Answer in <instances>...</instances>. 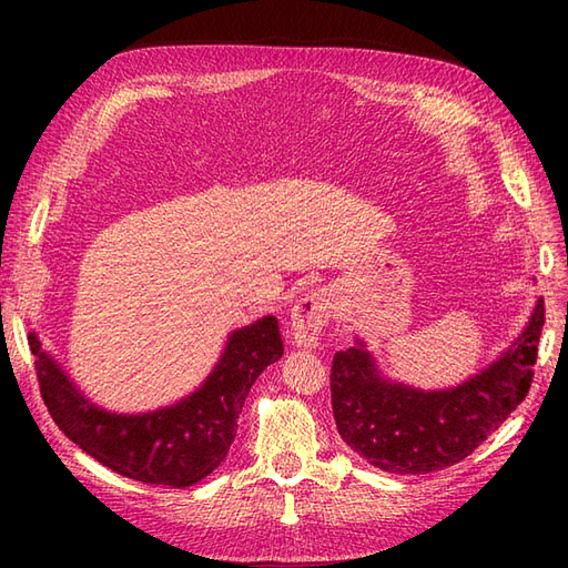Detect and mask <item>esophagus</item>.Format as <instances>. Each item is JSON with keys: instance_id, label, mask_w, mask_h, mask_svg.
Wrapping results in <instances>:
<instances>
[{"instance_id": "1", "label": "esophagus", "mask_w": 568, "mask_h": 568, "mask_svg": "<svg viewBox=\"0 0 568 568\" xmlns=\"http://www.w3.org/2000/svg\"><path fill=\"white\" fill-rule=\"evenodd\" d=\"M332 315L334 296L326 288H317L311 296L301 298L291 307V343H296L298 348H315Z\"/></svg>"}]
</instances>
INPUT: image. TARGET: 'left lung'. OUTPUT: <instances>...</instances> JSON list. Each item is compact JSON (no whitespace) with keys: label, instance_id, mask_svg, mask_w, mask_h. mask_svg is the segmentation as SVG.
<instances>
[{"label":"left lung","instance_id":"1","mask_svg":"<svg viewBox=\"0 0 568 568\" xmlns=\"http://www.w3.org/2000/svg\"><path fill=\"white\" fill-rule=\"evenodd\" d=\"M545 303L521 338L486 372L450 390L424 393L384 382L357 343L332 359V409L338 436L390 474H432L469 457L528 395Z\"/></svg>","mask_w":568,"mask_h":568}]
</instances>
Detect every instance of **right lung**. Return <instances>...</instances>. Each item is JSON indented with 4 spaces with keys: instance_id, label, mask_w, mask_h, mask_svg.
Returning <instances> with one entry per match:
<instances>
[{
    "instance_id": "right-lung-1",
    "label": "right lung",
    "mask_w": 568,
    "mask_h": 568,
    "mask_svg": "<svg viewBox=\"0 0 568 568\" xmlns=\"http://www.w3.org/2000/svg\"><path fill=\"white\" fill-rule=\"evenodd\" d=\"M42 400L51 419L75 445L104 467L149 486L189 488L227 457L236 419L261 372L284 353L277 317H263L230 336L225 355L194 395L151 415H111L82 398L36 334Z\"/></svg>"
}]
</instances>
